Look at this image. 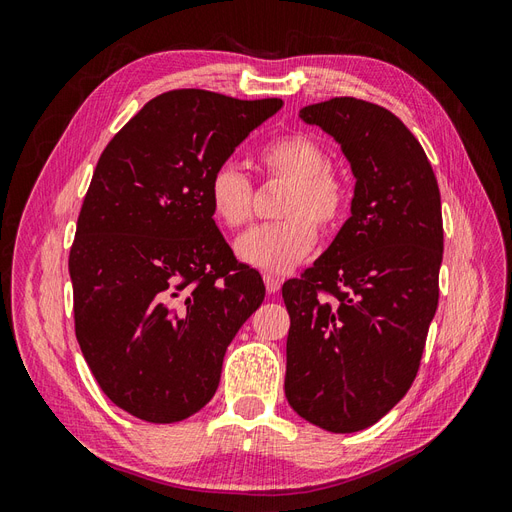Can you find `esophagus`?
Here are the masks:
<instances>
[{"mask_svg":"<svg viewBox=\"0 0 512 512\" xmlns=\"http://www.w3.org/2000/svg\"><path fill=\"white\" fill-rule=\"evenodd\" d=\"M262 277H265V286H267V292H269V294H275L277 290L282 288V280H280V277H277V275L265 273Z\"/></svg>","mask_w":512,"mask_h":512,"instance_id":"34e87169","label":"esophagus"}]
</instances>
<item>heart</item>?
<instances>
[{"label":"heart","instance_id":"obj_1","mask_svg":"<svg viewBox=\"0 0 512 512\" xmlns=\"http://www.w3.org/2000/svg\"><path fill=\"white\" fill-rule=\"evenodd\" d=\"M258 173L265 179L286 181L277 213L280 222L254 226L235 241L241 262L269 273H284L314 250L318 229L335 230L350 207V183L329 164L320 141L305 132H290L262 145L256 156ZM207 200L213 220L235 230L250 222L254 185L241 170L224 162L207 183Z\"/></svg>","mask_w":512,"mask_h":512}]
</instances>
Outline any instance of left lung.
I'll return each mask as SVG.
<instances>
[{
	"label": "left lung",
	"mask_w": 512,
	"mask_h": 512,
	"mask_svg": "<svg viewBox=\"0 0 512 512\" xmlns=\"http://www.w3.org/2000/svg\"><path fill=\"white\" fill-rule=\"evenodd\" d=\"M342 145L352 215L314 267L282 286L288 404L333 433L378 423L408 393L440 297L442 203L421 143L356 98L301 108Z\"/></svg>",
	"instance_id": "obj_1"
}]
</instances>
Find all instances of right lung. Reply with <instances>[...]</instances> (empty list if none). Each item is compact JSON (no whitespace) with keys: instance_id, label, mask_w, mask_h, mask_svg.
Segmentation results:
<instances>
[{"instance_id":"1","label":"right lung","mask_w":512,"mask_h":512,"mask_svg":"<svg viewBox=\"0 0 512 512\" xmlns=\"http://www.w3.org/2000/svg\"><path fill=\"white\" fill-rule=\"evenodd\" d=\"M282 104L173 89L102 151L68 258L74 331L104 395L141 421L209 404L228 344L265 299L215 226L207 183Z\"/></svg>"}]
</instances>
